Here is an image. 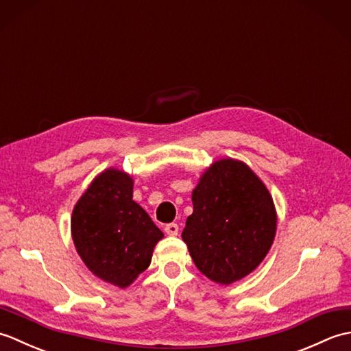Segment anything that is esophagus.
<instances>
[{
    "instance_id": "1",
    "label": "esophagus",
    "mask_w": 351,
    "mask_h": 351,
    "mask_svg": "<svg viewBox=\"0 0 351 351\" xmlns=\"http://www.w3.org/2000/svg\"><path fill=\"white\" fill-rule=\"evenodd\" d=\"M164 230H166L167 235L175 237L178 235V232H180V228H178L176 223H169V225H166V228H164Z\"/></svg>"
}]
</instances>
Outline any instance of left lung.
I'll list each match as a JSON object with an SVG mask.
<instances>
[{
	"instance_id": "left-lung-1",
	"label": "left lung",
	"mask_w": 351,
	"mask_h": 351,
	"mask_svg": "<svg viewBox=\"0 0 351 351\" xmlns=\"http://www.w3.org/2000/svg\"><path fill=\"white\" fill-rule=\"evenodd\" d=\"M182 230L193 263L219 285H230L263 263L276 237L278 213L267 185L247 164L220 158L191 193Z\"/></svg>"
}]
</instances>
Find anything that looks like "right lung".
Masks as SVG:
<instances>
[{"label": "right lung", "instance_id": "obj_1", "mask_svg": "<svg viewBox=\"0 0 351 351\" xmlns=\"http://www.w3.org/2000/svg\"><path fill=\"white\" fill-rule=\"evenodd\" d=\"M134 180L117 167L93 178L71 215L77 253L96 278L126 288L151 264L164 234L132 200Z\"/></svg>", "mask_w": 351, "mask_h": 351}]
</instances>
